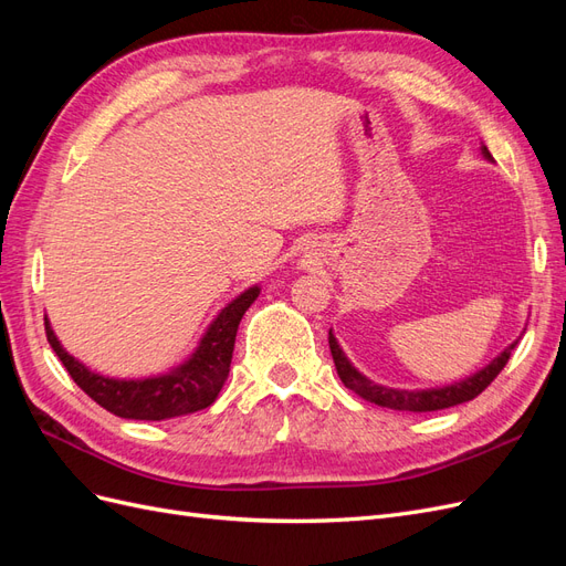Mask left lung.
Wrapping results in <instances>:
<instances>
[{
  "mask_svg": "<svg viewBox=\"0 0 566 566\" xmlns=\"http://www.w3.org/2000/svg\"><path fill=\"white\" fill-rule=\"evenodd\" d=\"M484 156L491 158L489 148L484 146ZM328 345H331V354H333V361L337 368L339 380L345 382L347 389L356 391L358 397H364L370 403H378L382 408H391V410H410V413H427V410H441V408H451L458 403H465L472 401L474 397H479L495 378H499V373L505 368L507 358L515 349L517 342H512V345L499 356L493 358V361L484 368L474 373L472 378L455 382L451 387H441V389H422V391H406V389H389V387H380L370 382L368 378H364L361 373H358L349 361L345 352L339 349L337 339L333 333H328Z\"/></svg>",
  "mask_w": 566,
  "mask_h": 566,
  "instance_id": "8db88e82",
  "label": "left lung"
}]
</instances>
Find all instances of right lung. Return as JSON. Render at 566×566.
<instances>
[{
    "label": "right lung",
    "mask_w": 566,
    "mask_h": 566,
    "mask_svg": "<svg viewBox=\"0 0 566 566\" xmlns=\"http://www.w3.org/2000/svg\"><path fill=\"white\" fill-rule=\"evenodd\" d=\"M260 295V287H250L235 297L212 321L208 333L202 335L196 354L169 375L148 380H113L84 368L67 354L44 318V331L51 349L63 361L65 370L77 387L92 397L108 413L127 420H167L196 413L208 408L229 378V366L235 345L238 323Z\"/></svg>",
    "instance_id": "1"
}]
</instances>
